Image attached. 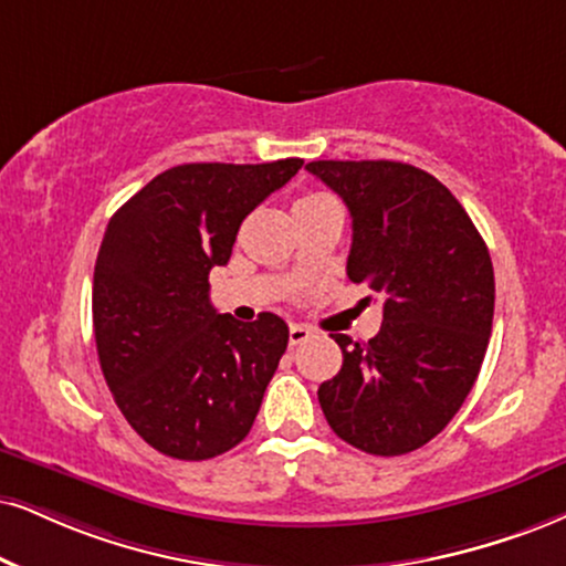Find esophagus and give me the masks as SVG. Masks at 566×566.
<instances>
[{"label": "esophagus", "mask_w": 566, "mask_h": 566, "mask_svg": "<svg viewBox=\"0 0 566 566\" xmlns=\"http://www.w3.org/2000/svg\"><path fill=\"white\" fill-rule=\"evenodd\" d=\"M312 336H315V333H312L310 327H306V325H291V331H289V340H291V346L304 344V340H310Z\"/></svg>", "instance_id": "obj_1"}]
</instances>
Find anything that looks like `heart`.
I'll return each mask as SVG.
<instances>
[{"label": "heart", "instance_id": "b5f03b06", "mask_svg": "<svg viewBox=\"0 0 566 566\" xmlns=\"http://www.w3.org/2000/svg\"><path fill=\"white\" fill-rule=\"evenodd\" d=\"M317 197H325V193H310V197H302V199H317ZM298 199V201H302Z\"/></svg>", "mask_w": 566, "mask_h": 566}]
</instances>
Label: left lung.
I'll return each instance as SVG.
<instances>
[{"label": "left lung", "mask_w": 566, "mask_h": 566, "mask_svg": "<svg viewBox=\"0 0 566 566\" xmlns=\"http://www.w3.org/2000/svg\"><path fill=\"white\" fill-rule=\"evenodd\" d=\"M346 201V275L382 296L367 344L333 333L344 352L317 390L338 438L401 457L441 432L475 386L493 327V264L483 235L441 180L390 159L306 165Z\"/></svg>", "instance_id": "obj_1"}]
</instances>
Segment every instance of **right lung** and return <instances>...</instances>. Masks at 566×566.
Here are the masks:
<instances>
[{
	"mask_svg": "<svg viewBox=\"0 0 566 566\" xmlns=\"http://www.w3.org/2000/svg\"><path fill=\"white\" fill-rule=\"evenodd\" d=\"M302 165L170 167L104 230L91 298L99 365L125 420L165 457H220L254 424L289 325L272 312L220 315L209 270L228 264L243 218Z\"/></svg>",
	"mask_w": 566,
	"mask_h": 566,
	"instance_id": "add662e5",
	"label": "right lung"
}]
</instances>
